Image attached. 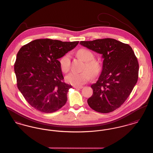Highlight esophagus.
<instances>
[{"instance_id": "1", "label": "esophagus", "mask_w": 153, "mask_h": 153, "mask_svg": "<svg viewBox=\"0 0 153 153\" xmlns=\"http://www.w3.org/2000/svg\"><path fill=\"white\" fill-rule=\"evenodd\" d=\"M74 88L76 89H80L83 88V86H74Z\"/></svg>"}]
</instances>
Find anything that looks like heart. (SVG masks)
I'll list each match as a JSON object with an SVG mask.
<instances>
[{
	"label": "heart",
	"mask_w": 153,
	"mask_h": 153,
	"mask_svg": "<svg viewBox=\"0 0 153 153\" xmlns=\"http://www.w3.org/2000/svg\"><path fill=\"white\" fill-rule=\"evenodd\" d=\"M78 55L84 61L83 71L81 72H72L65 77L68 83L75 86H80L85 84L92 76H95L99 71L100 66L97 62L93 60V55L89 51L86 49H81L78 52ZM60 65L62 71L66 73L70 71L71 68V56L67 53L64 55L60 60Z\"/></svg>",
	"instance_id": "heart-1"
}]
</instances>
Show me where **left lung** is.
I'll return each instance as SVG.
<instances>
[{
  "label": "left lung",
  "mask_w": 153,
  "mask_h": 153,
  "mask_svg": "<svg viewBox=\"0 0 153 153\" xmlns=\"http://www.w3.org/2000/svg\"><path fill=\"white\" fill-rule=\"evenodd\" d=\"M80 44L104 59L100 75L91 85L93 93L88 105L97 112H112L125 102L137 81L139 63L134 51L129 45L111 38Z\"/></svg>",
  "instance_id": "obj_1"
}]
</instances>
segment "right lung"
Instances as JSON below:
<instances>
[{
	"label": "right lung",
	"mask_w": 153,
	"mask_h": 153,
	"mask_svg": "<svg viewBox=\"0 0 153 153\" xmlns=\"http://www.w3.org/2000/svg\"><path fill=\"white\" fill-rule=\"evenodd\" d=\"M78 43L39 39L20 49L14 63L17 85L32 107L41 112L51 113L65 104L72 86L63 82L58 59Z\"/></svg>",
	"instance_id": "add662e5"
}]
</instances>
